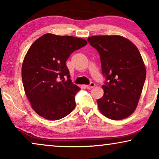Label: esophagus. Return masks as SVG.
<instances>
[{
	"mask_svg": "<svg viewBox=\"0 0 159 159\" xmlns=\"http://www.w3.org/2000/svg\"><path fill=\"white\" fill-rule=\"evenodd\" d=\"M95 86V84L94 83V82H90V84H88V85H86V88L88 89H91V88H94Z\"/></svg>",
	"mask_w": 159,
	"mask_h": 159,
	"instance_id": "obj_1",
	"label": "esophagus"
}]
</instances>
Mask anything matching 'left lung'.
<instances>
[{
    "instance_id": "left-lung-1",
    "label": "left lung",
    "mask_w": 159,
    "mask_h": 159,
    "mask_svg": "<svg viewBox=\"0 0 159 159\" xmlns=\"http://www.w3.org/2000/svg\"><path fill=\"white\" fill-rule=\"evenodd\" d=\"M88 43L98 52L106 77L103 96L97 101L108 118L121 120L136 109L146 77V69L135 45L119 35H98Z\"/></svg>"
}]
</instances>
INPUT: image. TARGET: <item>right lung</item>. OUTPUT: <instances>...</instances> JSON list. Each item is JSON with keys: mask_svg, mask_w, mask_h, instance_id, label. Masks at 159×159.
Instances as JSON below:
<instances>
[{"mask_svg": "<svg viewBox=\"0 0 159 159\" xmlns=\"http://www.w3.org/2000/svg\"><path fill=\"white\" fill-rule=\"evenodd\" d=\"M87 43L75 37L45 34L28 50L21 78L25 94L40 116L58 120L75 109V95L80 88L71 82L66 61L71 53Z\"/></svg>", "mask_w": 159, "mask_h": 159, "instance_id": "add662e5", "label": "right lung"}]
</instances>
